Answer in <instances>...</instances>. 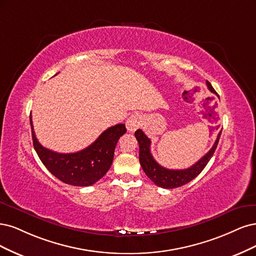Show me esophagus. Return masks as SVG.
<instances>
[{"label": "esophagus", "instance_id": "1", "mask_svg": "<svg viewBox=\"0 0 256 256\" xmlns=\"http://www.w3.org/2000/svg\"><path fill=\"white\" fill-rule=\"evenodd\" d=\"M142 123V119L139 114H132V116L126 120V128L128 132H135L140 128Z\"/></svg>", "mask_w": 256, "mask_h": 256}]
</instances>
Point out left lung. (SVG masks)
Segmentation results:
<instances>
[{
  "label": "left lung",
  "mask_w": 256,
  "mask_h": 256,
  "mask_svg": "<svg viewBox=\"0 0 256 256\" xmlns=\"http://www.w3.org/2000/svg\"><path fill=\"white\" fill-rule=\"evenodd\" d=\"M206 85L208 88L210 90L212 94H216L215 89L212 88L208 80H206ZM221 135V130L217 136V139L215 144L212 146V149L206 153L203 158L198 160L192 167L183 170H171L164 168L162 166L154 160V158L151 154L150 146L151 140L146 137V135L144 133L142 130H137L135 132V137L139 144V162L140 164L144 171L146 174L148 176L152 182L162 188L171 189L180 187L192 180L196 176H198L202 172V170L205 168L206 164L210 160L212 156L215 153L216 148L219 142V138Z\"/></svg>",
  "instance_id": "1"
}]
</instances>
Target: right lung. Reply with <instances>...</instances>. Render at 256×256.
I'll use <instances>...</instances> for the list:
<instances>
[{
    "instance_id": "1",
    "label": "right lung",
    "mask_w": 256,
    "mask_h": 256,
    "mask_svg": "<svg viewBox=\"0 0 256 256\" xmlns=\"http://www.w3.org/2000/svg\"><path fill=\"white\" fill-rule=\"evenodd\" d=\"M32 144L40 160L62 182L72 186H92L110 170L114 148L126 134V124H116L104 130L94 144L76 153H57L42 146L36 138L30 116Z\"/></svg>"
}]
</instances>
